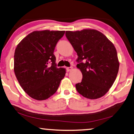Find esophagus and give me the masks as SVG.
<instances>
[{"label": "esophagus", "mask_w": 134, "mask_h": 134, "mask_svg": "<svg viewBox=\"0 0 134 134\" xmlns=\"http://www.w3.org/2000/svg\"><path fill=\"white\" fill-rule=\"evenodd\" d=\"M72 69H73V67H67V71H70Z\"/></svg>", "instance_id": "1"}]
</instances>
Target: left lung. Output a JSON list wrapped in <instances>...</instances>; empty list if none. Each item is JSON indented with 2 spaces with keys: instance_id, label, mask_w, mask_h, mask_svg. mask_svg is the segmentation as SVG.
Instances as JSON below:
<instances>
[{
  "instance_id": "1",
  "label": "left lung",
  "mask_w": 134,
  "mask_h": 134,
  "mask_svg": "<svg viewBox=\"0 0 134 134\" xmlns=\"http://www.w3.org/2000/svg\"><path fill=\"white\" fill-rule=\"evenodd\" d=\"M65 35L78 55L76 67L82 74V82L76 84L77 92L87 99L100 98L113 85L119 71L114 45L96 29L68 31Z\"/></svg>"
}]
</instances>
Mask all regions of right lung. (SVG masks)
Listing matches in <instances>:
<instances>
[{
	"label": "right lung",
	"instance_id": "add662e5",
	"mask_svg": "<svg viewBox=\"0 0 134 134\" xmlns=\"http://www.w3.org/2000/svg\"><path fill=\"white\" fill-rule=\"evenodd\" d=\"M64 31H36L15 48L14 70L22 89L30 97L44 100L56 93L66 70L57 68L53 54Z\"/></svg>",
	"mask_w": 134,
	"mask_h": 134
}]
</instances>
